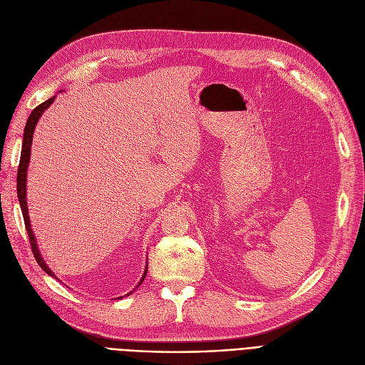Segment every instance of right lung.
<instances>
[{
	"label": "right lung",
	"instance_id": "right-lung-1",
	"mask_svg": "<svg viewBox=\"0 0 365 365\" xmlns=\"http://www.w3.org/2000/svg\"><path fill=\"white\" fill-rule=\"evenodd\" d=\"M54 99H56V96H53V98H50L48 101L43 102L41 105H38L31 112L29 118L26 121V125H25V130H24V143H22L21 163H19V168H17V197H19V202H21L22 215H24V220H25V227H26V232L29 235V241H31V247H32V253H34L38 264L41 266V269L46 274H48L50 277H53V278H56V275L53 274V271L47 266V263L44 262V259L41 256V252H40V248H38L36 238H35L34 231H32V227H31V220H29V215H28V202H26V176H28V165H29V160H31V146H32V138H34L35 125H36L38 120L41 118V115L44 113V110L47 108H50V105L54 102ZM146 272H148V260H146V266H145V272H143L139 284L136 285V289L143 282V279L146 277ZM136 289H134V290H136ZM130 294H131V292L127 296H130ZM117 299H121V297H117Z\"/></svg>",
	"mask_w": 365,
	"mask_h": 365
}]
</instances>
